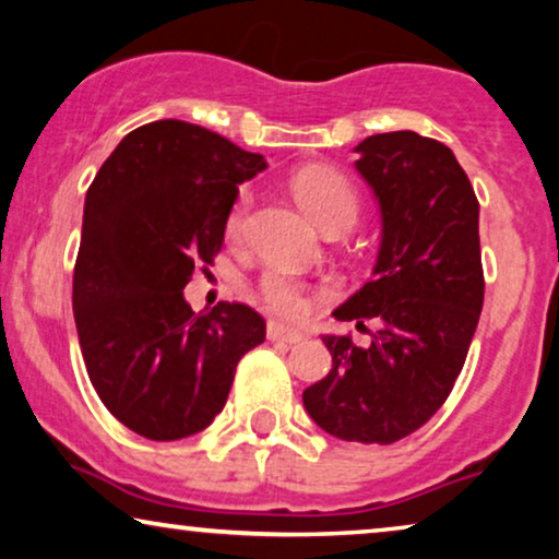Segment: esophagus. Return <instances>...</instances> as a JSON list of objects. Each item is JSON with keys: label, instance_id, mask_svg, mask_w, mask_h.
<instances>
[{"label": "esophagus", "instance_id": "esophagus-1", "mask_svg": "<svg viewBox=\"0 0 559 559\" xmlns=\"http://www.w3.org/2000/svg\"><path fill=\"white\" fill-rule=\"evenodd\" d=\"M266 338L277 341V343H289V346H293V343H300L305 335L300 331H293V328L270 320V323H266Z\"/></svg>", "mask_w": 559, "mask_h": 559}]
</instances>
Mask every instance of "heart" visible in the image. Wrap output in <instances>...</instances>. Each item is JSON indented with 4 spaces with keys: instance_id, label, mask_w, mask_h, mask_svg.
<instances>
[{
    "instance_id": "obj_1",
    "label": "heart",
    "mask_w": 559,
    "mask_h": 559,
    "mask_svg": "<svg viewBox=\"0 0 559 559\" xmlns=\"http://www.w3.org/2000/svg\"><path fill=\"white\" fill-rule=\"evenodd\" d=\"M293 190L297 201L308 216L316 221V224L328 231V228H348L356 221L358 213V195L356 188L350 186L346 175L325 165H308L302 170L295 173L293 178ZM247 209H249V193H243L236 203V209L228 218V234L239 236L243 228V221H247ZM259 295H262L264 305L270 310L277 312V316L285 318H302L310 308L308 289H305L300 282L289 277L285 272H266L262 280H259Z\"/></svg>"
}]
</instances>
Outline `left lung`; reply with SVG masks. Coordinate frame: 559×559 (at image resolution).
<instances>
[{"label": "left lung", "mask_w": 559, "mask_h": 559, "mask_svg": "<svg viewBox=\"0 0 559 559\" xmlns=\"http://www.w3.org/2000/svg\"><path fill=\"white\" fill-rule=\"evenodd\" d=\"M354 152L381 241L371 282L333 316L379 328L369 346L323 335L333 369L302 404L333 438L389 445L442 407L468 356L484 308L478 201L453 150L430 136L373 134Z\"/></svg>", "instance_id": "left-lung-1"}]
</instances>
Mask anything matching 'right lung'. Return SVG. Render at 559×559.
I'll return each mask as SVG.
<instances>
[{
    "instance_id": "obj_1",
    "label": "right lung",
    "mask_w": 559,
    "mask_h": 559,
    "mask_svg": "<svg viewBox=\"0 0 559 559\" xmlns=\"http://www.w3.org/2000/svg\"><path fill=\"white\" fill-rule=\"evenodd\" d=\"M266 167L209 129L163 119L129 132L83 205L73 316L91 384L147 440L205 430L224 409L236 364L266 323L239 302L193 312L182 289L224 247L239 186Z\"/></svg>"
}]
</instances>
